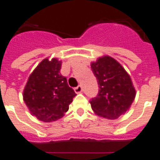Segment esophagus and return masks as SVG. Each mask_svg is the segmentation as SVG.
<instances>
[{"label": "esophagus", "mask_w": 160, "mask_h": 160, "mask_svg": "<svg viewBox=\"0 0 160 160\" xmlns=\"http://www.w3.org/2000/svg\"><path fill=\"white\" fill-rule=\"evenodd\" d=\"M74 91H75V92H76V93H81L82 91V88L81 85H78V87H76L75 88H74Z\"/></svg>", "instance_id": "obj_1"}]
</instances>
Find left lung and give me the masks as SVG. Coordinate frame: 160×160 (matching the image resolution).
Segmentation results:
<instances>
[{
  "mask_svg": "<svg viewBox=\"0 0 160 160\" xmlns=\"http://www.w3.org/2000/svg\"><path fill=\"white\" fill-rule=\"evenodd\" d=\"M99 89L90 100L98 116L115 120L127 111L135 98L136 91L130 76L121 65L110 56L98 58L91 64Z\"/></svg>",
  "mask_w": 160,
  "mask_h": 160,
  "instance_id": "8db88e82",
  "label": "left lung"
}]
</instances>
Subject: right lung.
<instances>
[{
  "label": "right lung",
  "instance_id": "add662e5",
  "mask_svg": "<svg viewBox=\"0 0 160 160\" xmlns=\"http://www.w3.org/2000/svg\"><path fill=\"white\" fill-rule=\"evenodd\" d=\"M62 62L43 60L30 75L23 91V100L30 112L44 122L62 118L77 94L61 74Z\"/></svg>",
  "mask_w": 160,
  "mask_h": 160
}]
</instances>
